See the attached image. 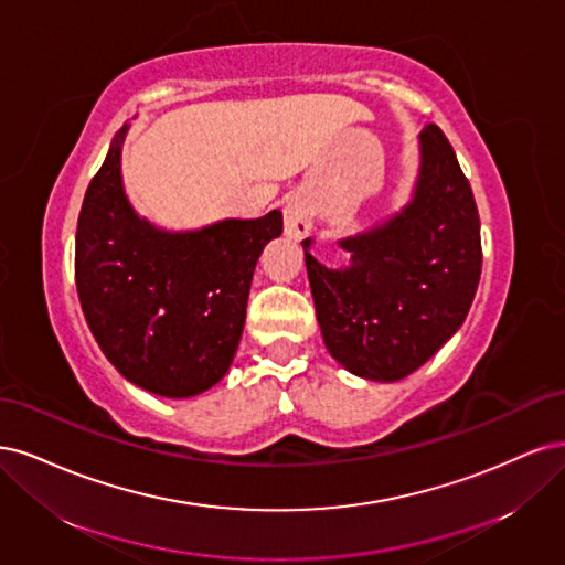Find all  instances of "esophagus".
I'll return each mask as SVG.
<instances>
[{"instance_id":"esophagus-1","label":"esophagus","mask_w":565,"mask_h":565,"mask_svg":"<svg viewBox=\"0 0 565 565\" xmlns=\"http://www.w3.org/2000/svg\"><path fill=\"white\" fill-rule=\"evenodd\" d=\"M312 230V204L305 194H290L284 204V232L290 239H302Z\"/></svg>"}]
</instances>
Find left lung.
I'll use <instances>...</instances> for the list:
<instances>
[{
    "mask_svg": "<svg viewBox=\"0 0 565 565\" xmlns=\"http://www.w3.org/2000/svg\"><path fill=\"white\" fill-rule=\"evenodd\" d=\"M408 202L338 246L348 265L329 267L302 242L326 350L352 375L396 382L458 333L481 277L475 194L448 138L427 124L417 136Z\"/></svg>",
    "mask_w": 565,
    "mask_h": 565,
    "instance_id": "1",
    "label": "left lung"
}]
</instances>
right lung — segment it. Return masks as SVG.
<instances>
[{
	"label": "right lung",
	"mask_w": 565,
	"mask_h": 565,
	"mask_svg": "<svg viewBox=\"0 0 565 565\" xmlns=\"http://www.w3.org/2000/svg\"><path fill=\"white\" fill-rule=\"evenodd\" d=\"M131 126L110 142L86 190L75 244L77 294L90 333L131 385L167 398L211 390L239 348L263 248L281 211L167 230L140 215L121 175Z\"/></svg>",
	"instance_id": "1"
}]
</instances>
